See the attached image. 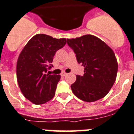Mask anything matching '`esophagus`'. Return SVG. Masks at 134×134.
Masks as SVG:
<instances>
[{
	"label": "esophagus",
	"mask_w": 134,
	"mask_h": 134,
	"mask_svg": "<svg viewBox=\"0 0 134 134\" xmlns=\"http://www.w3.org/2000/svg\"><path fill=\"white\" fill-rule=\"evenodd\" d=\"M67 73H65V72H62L61 73V74H60V75H61L62 76H66V75H67Z\"/></svg>",
	"instance_id": "1"
}]
</instances>
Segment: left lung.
I'll return each mask as SVG.
<instances>
[{"mask_svg": "<svg viewBox=\"0 0 134 134\" xmlns=\"http://www.w3.org/2000/svg\"><path fill=\"white\" fill-rule=\"evenodd\" d=\"M67 40L76 54L77 63L84 67V75H77L76 82L71 86L73 93L86 102L104 97L113 86L117 75L118 63L113 50L92 35Z\"/></svg>", "mask_w": 134, "mask_h": 134, "instance_id": "left-lung-1", "label": "left lung"}]
</instances>
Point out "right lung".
I'll return each instance as SVG.
<instances>
[{"label": "right lung", "instance_id": "right-lung-1", "mask_svg": "<svg viewBox=\"0 0 134 134\" xmlns=\"http://www.w3.org/2000/svg\"><path fill=\"white\" fill-rule=\"evenodd\" d=\"M66 42L65 38L37 34L20 52L17 61V80L24 96L32 103L43 104L54 96L60 76L46 72L52 66L56 52Z\"/></svg>", "mask_w": 134, "mask_h": 134}]
</instances>
